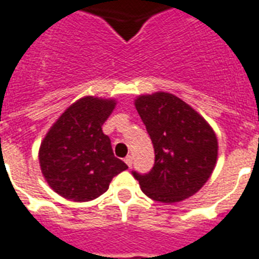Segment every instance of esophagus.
<instances>
[{
  "mask_svg": "<svg viewBox=\"0 0 259 259\" xmlns=\"http://www.w3.org/2000/svg\"><path fill=\"white\" fill-rule=\"evenodd\" d=\"M125 162L126 165L129 166V168H132V164H133V158H132V156H127V157L125 158Z\"/></svg>",
  "mask_w": 259,
  "mask_h": 259,
  "instance_id": "esophagus-1",
  "label": "esophagus"
}]
</instances>
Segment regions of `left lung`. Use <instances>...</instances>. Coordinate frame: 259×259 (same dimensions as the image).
Listing matches in <instances>:
<instances>
[{
  "label": "left lung",
  "instance_id": "left-lung-1",
  "mask_svg": "<svg viewBox=\"0 0 259 259\" xmlns=\"http://www.w3.org/2000/svg\"><path fill=\"white\" fill-rule=\"evenodd\" d=\"M134 106L150 136L154 165L133 176L142 192L160 203H177L199 191L218 160V138L209 123L173 94L140 95Z\"/></svg>",
  "mask_w": 259,
  "mask_h": 259
}]
</instances>
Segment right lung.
<instances>
[{
    "label": "right lung",
    "mask_w": 259,
    "mask_h": 259,
    "mask_svg": "<svg viewBox=\"0 0 259 259\" xmlns=\"http://www.w3.org/2000/svg\"><path fill=\"white\" fill-rule=\"evenodd\" d=\"M115 105L111 98H80L46 134L38 149L40 168L60 196L79 203L94 200L109 189L114 176L127 169L102 132Z\"/></svg>",
    "instance_id": "1"
}]
</instances>
